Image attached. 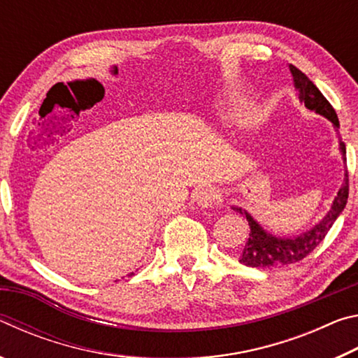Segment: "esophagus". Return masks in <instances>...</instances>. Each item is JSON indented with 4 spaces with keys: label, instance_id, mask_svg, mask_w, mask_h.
<instances>
[{
    "label": "esophagus",
    "instance_id": "1",
    "mask_svg": "<svg viewBox=\"0 0 358 358\" xmlns=\"http://www.w3.org/2000/svg\"><path fill=\"white\" fill-rule=\"evenodd\" d=\"M217 199H220V191H217L216 187L208 186L197 192V203H199V207H202V208L213 207V205L217 202Z\"/></svg>",
    "mask_w": 358,
    "mask_h": 358
}]
</instances>
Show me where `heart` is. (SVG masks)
<instances>
[{"mask_svg":"<svg viewBox=\"0 0 358 358\" xmlns=\"http://www.w3.org/2000/svg\"><path fill=\"white\" fill-rule=\"evenodd\" d=\"M248 110H250V104L245 98H241L238 94L229 93L226 98L221 101V112L226 115V118L241 121L245 120Z\"/></svg>","mask_w":358,"mask_h":358,"instance_id":"1","label":"heart"}]
</instances>
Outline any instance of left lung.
<instances>
[{"label":"left lung","instance_id":"8db88e82","mask_svg":"<svg viewBox=\"0 0 358 358\" xmlns=\"http://www.w3.org/2000/svg\"><path fill=\"white\" fill-rule=\"evenodd\" d=\"M290 72H292L294 85L296 92H299V99L301 104H305L306 108L316 112L317 115H322L324 118L333 123V128H335L338 134L339 151H341L343 161L346 162V145H344L341 137H339V121L335 108L330 106V102L324 98V94L319 92L316 85L303 74L300 69H296L295 66L290 64ZM348 196L349 178L346 169L344 181L341 187L338 189L335 199H333L331 208L311 229H308L299 235H294V237H280V235L268 232V230H265L254 220L250 211L234 205L232 210L246 216L248 224H250V237H248L246 245L240 252V262L245 264L246 266H256V268H271V266H281L299 262V260L306 257L325 238V235L331 229L333 222L336 221V217L343 213L344 207H346Z\"/></svg>","mask_w":358,"mask_h":358}]
</instances>
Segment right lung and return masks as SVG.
<instances>
[{
	"instance_id": "add662e5",
	"label": "right lung",
	"mask_w": 358,
	"mask_h": 358,
	"mask_svg": "<svg viewBox=\"0 0 358 358\" xmlns=\"http://www.w3.org/2000/svg\"><path fill=\"white\" fill-rule=\"evenodd\" d=\"M131 275H132V273H131ZM128 276H129V275H128Z\"/></svg>"
}]
</instances>
